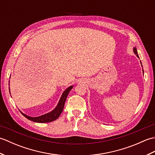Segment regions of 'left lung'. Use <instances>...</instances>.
Instances as JSON below:
<instances>
[{
    "instance_id": "8db88e82",
    "label": "left lung",
    "mask_w": 155,
    "mask_h": 155,
    "mask_svg": "<svg viewBox=\"0 0 155 155\" xmlns=\"http://www.w3.org/2000/svg\"><path fill=\"white\" fill-rule=\"evenodd\" d=\"M133 51H134V54H135L138 57H139V55H138V53H137V48H134V49H133Z\"/></svg>"
}]
</instances>
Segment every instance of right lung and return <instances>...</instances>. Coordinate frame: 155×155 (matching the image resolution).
Instances as JSON below:
<instances>
[{
    "instance_id": "add662e5",
    "label": "right lung",
    "mask_w": 155,
    "mask_h": 155,
    "mask_svg": "<svg viewBox=\"0 0 155 155\" xmlns=\"http://www.w3.org/2000/svg\"><path fill=\"white\" fill-rule=\"evenodd\" d=\"M72 86H71L64 91V93H62L61 99L59 101L58 104H57V107H56L53 110L51 111V113L42 115V116L38 117H31L25 114H23L22 113H21H21H22L23 116L27 118V119L30 120L31 121L35 122V123H50V122L57 120L59 117V116L61 115V114L62 113V110H63L66 99H67V97L68 96L69 92H70V91L72 89Z\"/></svg>"
}]
</instances>
